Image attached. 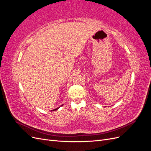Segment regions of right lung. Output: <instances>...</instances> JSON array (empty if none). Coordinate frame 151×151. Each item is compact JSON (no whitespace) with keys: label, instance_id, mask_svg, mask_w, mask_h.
<instances>
[{"label":"right lung","instance_id":"add662e5","mask_svg":"<svg viewBox=\"0 0 151 151\" xmlns=\"http://www.w3.org/2000/svg\"><path fill=\"white\" fill-rule=\"evenodd\" d=\"M62 106H63V104L62 105ZM59 108H60V107H59ZM58 109V108H56V109H53V110H52V111H55V110H57V109Z\"/></svg>","mask_w":151,"mask_h":151}]
</instances>
